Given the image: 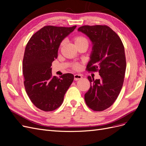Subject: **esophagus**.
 <instances>
[{"mask_svg":"<svg viewBox=\"0 0 146 146\" xmlns=\"http://www.w3.org/2000/svg\"><path fill=\"white\" fill-rule=\"evenodd\" d=\"M82 78V76L80 74H75L74 75V80H80V79Z\"/></svg>","mask_w":146,"mask_h":146,"instance_id":"34e87169","label":"esophagus"}]
</instances>
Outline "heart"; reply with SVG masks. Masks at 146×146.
Here are the masks:
<instances>
[{"instance_id": "1", "label": "heart", "mask_w": 146, "mask_h": 146, "mask_svg": "<svg viewBox=\"0 0 146 146\" xmlns=\"http://www.w3.org/2000/svg\"><path fill=\"white\" fill-rule=\"evenodd\" d=\"M83 42H88L87 39L85 37H83L82 36H77L74 38V42L76 45L82 43ZM63 43V42L61 43L60 46H62ZM79 67H80V66H79V64L78 63H76L73 65V68L75 69H78L79 68Z\"/></svg>"}]
</instances>
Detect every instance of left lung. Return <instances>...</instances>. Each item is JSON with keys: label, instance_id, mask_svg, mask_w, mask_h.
<instances>
[{"label": "left lung", "instance_id": "8db88e82", "mask_svg": "<svg viewBox=\"0 0 146 146\" xmlns=\"http://www.w3.org/2000/svg\"><path fill=\"white\" fill-rule=\"evenodd\" d=\"M89 37L92 43L90 60L86 70L99 71L100 79L88 76L91 86L85 94L88 107L102 111L113 104L123 83L126 59L121 38L107 25H83L78 29Z\"/></svg>", "mask_w": 146, "mask_h": 146}]
</instances>
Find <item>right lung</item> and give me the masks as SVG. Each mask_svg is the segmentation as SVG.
Wrapping results in <instances>:
<instances>
[{
    "mask_svg": "<svg viewBox=\"0 0 146 146\" xmlns=\"http://www.w3.org/2000/svg\"><path fill=\"white\" fill-rule=\"evenodd\" d=\"M76 27L44 26L33 35L25 47L23 63L25 89L32 102L42 111H54L60 107L74 80V75L69 73L60 78L52 77L51 66L58 56L61 41Z\"/></svg>",
    "mask_w": 146,
    "mask_h": 146,
    "instance_id": "1",
    "label": "right lung"
}]
</instances>
